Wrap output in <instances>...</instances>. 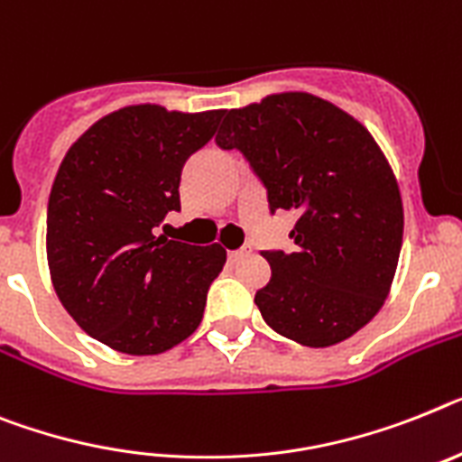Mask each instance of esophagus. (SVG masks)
<instances>
[{"label": "esophagus", "instance_id": "1", "mask_svg": "<svg viewBox=\"0 0 462 462\" xmlns=\"http://www.w3.org/2000/svg\"><path fill=\"white\" fill-rule=\"evenodd\" d=\"M246 255V249H237V251H227V261L230 263H237L239 258H244Z\"/></svg>", "mask_w": 462, "mask_h": 462}]
</instances>
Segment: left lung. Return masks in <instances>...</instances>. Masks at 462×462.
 <instances>
[{"mask_svg": "<svg viewBox=\"0 0 462 462\" xmlns=\"http://www.w3.org/2000/svg\"><path fill=\"white\" fill-rule=\"evenodd\" d=\"M216 135L239 150L270 211L298 216L293 251H263L273 277L255 291L267 327L308 347L343 343L385 303L404 208L385 154L352 115L312 93H273L225 110Z\"/></svg>", "mask_w": 462, "mask_h": 462, "instance_id": "1", "label": "left lung"}]
</instances>
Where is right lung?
Wrapping results in <instances>:
<instances>
[{"label": "right lung", "mask_w": 462, "mask_h": 462, "mask_svg": "<svg viewBox=\"0 0 462 462\" xmlns=\"http://www.w3.org/2000/svg\"><path fill=\"white\" fill-rule=\"evenodd\" d=\"M223 110L129 106L72 143L53 180L46 258L63 308L124 355H159L197 331L225 265L220 244L192 246L154 227L180 211V173Z\"/></svg>", "instance_id": "right-lung-1"}]
</instances>
